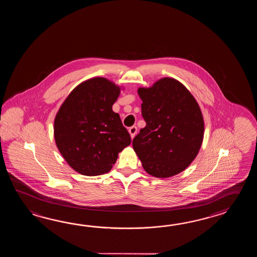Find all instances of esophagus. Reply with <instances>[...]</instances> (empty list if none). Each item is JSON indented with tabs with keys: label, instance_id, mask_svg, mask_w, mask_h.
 Segmentation results:
<instances>
[{
	"label": "esophagus",
	"instance_id": "34e87169",
	"mask_svg": "<svg viewBox=\"0 0 257 257\" xmlns=\"http://www.w3.org/2000/svg\"><path fill=\"white\" fill-rule=\"evenodd\" d=\"M137 131H138V128H137V126H133L130 127V130H128V132H130V134H131V139H133L135 135L137 134Z\"/></svg>",
	"mask_w": 257,
	"mask_h": 257
}]
</instances>
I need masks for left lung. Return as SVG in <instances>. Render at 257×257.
Here are the masks:
<instances>
[{
  "mask_svg": "<svg viewBox=\"0 0 257 257\" xmlns=\"http://www.w3.org/2000/svg\"><path fill=\"white\" fill-rule=\"evenodd\" d=\"M146 126L132 146L149 175L168 178L185 171L197 157L204 139V118L197 100L174 78L140 87Z\"/></svg>",
  "mask_w": 257,
  "mask_h": 257,
  "instance_id": "1",
  "label": "left lung"
}]
</instances>
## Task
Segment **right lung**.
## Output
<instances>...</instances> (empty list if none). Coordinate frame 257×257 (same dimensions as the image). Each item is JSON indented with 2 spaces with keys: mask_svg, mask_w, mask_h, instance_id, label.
Masks as SVG:
<instances>
[{
  "mask_svg": "<svg viewBox=\"0 0 257 257\" xmlns=\"http://www.w3.org/2000/svg\"><path fill=\"white\" fill-rule=\"evenodd\" d=\"M122 86L104 77L81 82L60 105L54 119L56 146L67 164L87 176L112 169L131 139L112 106Z\"/></svg>",
  "mask_w": 257,
  "mask_h": 257,
  "instance_id": "right-lung-1",
  "label": "right lung"
}]
</instances>
